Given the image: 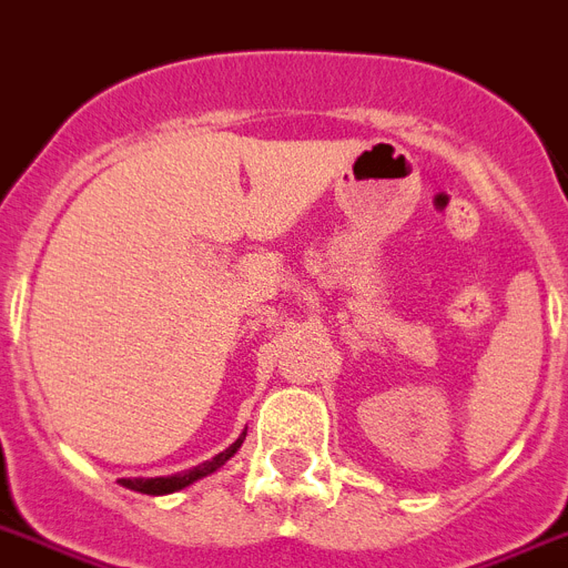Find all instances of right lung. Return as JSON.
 Segmentation results:
<instances>
[{"label": "right lung", "instance_id": "add662e5", "mask_svg": "<svg viewBox=\"0 0 568 568\" xmlns=\"http://www.w3.org/2000/svg\"><path fill=\"white\" fill-rule=\"evenodd\" d=\"M244 435H247V432H242L236 444H230L227 449L219 452L215 458L204 460V464H197V467H192V469H183V473H174V476H160V478H119V484H122V487H128V490L149 493V496H165V493H178V490H183V487H189V484L201 481V478L212 476L215 469L224 467V464H227V460L236 455L239 446L244 444Z\"/></svg>", "mask_w": 568, "mask_h": 568}]
</instances>
